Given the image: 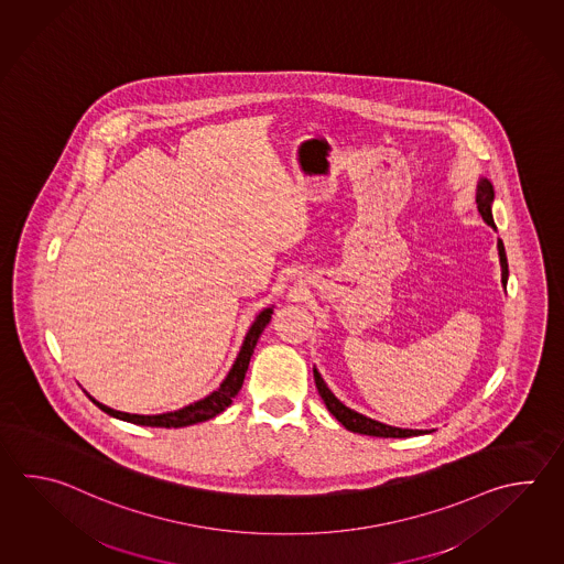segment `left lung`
Returning a JSON list of instances; mask_svg holds the SVG:
<instances>
[{
	"instance_id": "obj_1",
	"label": "left lung",
	"mask_w": 564,
	"mask_h": 564,
	"mask_svg": "<svg viewBox=\"0 0 564 564\" xmlns=\"http://www.w3.org/2000/svg\"><path fill=\"white\" fill-rule=\"evenodd\" d=\"M492 200H495V188H492V184L488 183L486 178H482V181H480V186H478L476 205H478V213L482 215V219L486 220L490 227H495L492 208H490ZM498 254H500V267H502V285L506 288V279H508V261H506L505 245H502L500 239H498ZM313 376H315V386H317L319 395H322L323 402L327 405V410H329V412L335 415V420H337L339 424H344L349 432L376 437H410L420 436V434H427L424 430H402V427H393V425H386L381 424V422H376V420H371L368 415L357 414V412L349 410L347 405H344V403L339 402V400L335 398L332 390L325 386V381H323L322 376H319V371L315 368H313Z\"/></svg>"
}]
</instances>
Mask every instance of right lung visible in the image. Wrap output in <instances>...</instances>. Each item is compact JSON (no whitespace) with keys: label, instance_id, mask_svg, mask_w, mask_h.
Wrapping results in <instances>:
<instances>
[{"label":"right lung","instance_id":"1","mask_svg":"<svg viewBox=\"0 0 564 564\" xmlns=\"http://www.w3.org/2000/svg\"><path fill=\"white\" fill-rule=\"evenodd\" d=\"M271 313H273V310L269 307V310L261 311V313L257 315V319H254L253 325H251L249 334H247L245 341H242L239 357H237V361H235L232 368H230L229 376L220 383L219 390L213 391L210 395H207V398L200 400V402L191 403V405H186L183 410L169 412V414L139 415L116 412L112 408L96 402L90 395H88V398H90L102 412H106V414L115 415L118 420H124V422H130V424L150 425V427H184V425L198 424V422L210 420V417L219 415L220 412H225V408H229L232 398L241 390L245 373H247L249 361H251V356H253L254 345H257L259 335L263 334L264 325L271 319Z\"/></svg>","mask_w":564,"mask_h":564}]
</instances>
